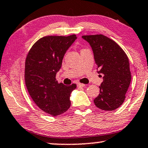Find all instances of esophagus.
Listing matches in <instances>:
<instances>
[{
	"instance_id": "34e87169",
	"label": "esophagus",
	"mask_w": 148,
	"mask_h": 148,
	"mask_svg": "<svg viewBox=\"0 0 148 148\" xmlns=\"http://www.w3.org/2000/svg\"><path fill=\"white\" fill-rule=\"evenodd\" d=\"M85 86V84H82V83H78L77 87H84Z\"/></svg>"
}]
</instances>
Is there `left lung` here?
I'll return each instance as SVG.
<instances>
[{
	"instance_id": "obj_1",
	"label": "left lung",
	"mask_w": 148,
	"mask_h": 148,
	"mask_svg": "<svg viewBox=\"0 0 148 148\" xmlns=\"http://www.w3.org/2000/svg\"><path fill=\"white\" fill-rule=\"evenodd\" d=\"M82 38L92 49L97 73L103 75L100 93L94 103L102 110H116L125 100L132 79L127 55L116 42L103 35Z\"/></svg>"
}]
</instances>
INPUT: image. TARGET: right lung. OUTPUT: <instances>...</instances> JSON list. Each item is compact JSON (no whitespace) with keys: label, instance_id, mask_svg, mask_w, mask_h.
<instances>
[{"label":"right lung","instance_id":"1","mask_svg":"<svg viewBox=\"0 0 148 148\" xmlns=\"http://www.w3.org/2000/svg\"><path fill=\"white\" fill-rule=\"evenodd\" d=\"M77 39L75 35L47 36L38 40L25 61V80L35 104L47 113L57 116L71 106L70 96L75 84L66 86L56 81L64 55Z\"/></svg>","mask_w":148,"mask_h":148}]
</instances>
